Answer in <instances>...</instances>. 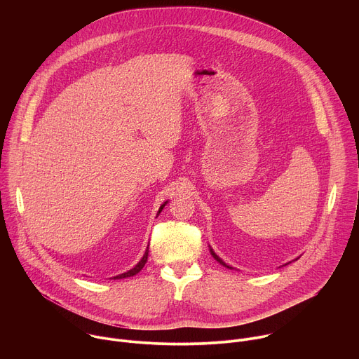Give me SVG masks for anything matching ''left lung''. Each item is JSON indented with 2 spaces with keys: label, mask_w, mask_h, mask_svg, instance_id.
<instances>
[{
  "label": "left lung",
  "mask_w": 359,
  "mask_h": 359,
  "mask_svg": "<svg viewBox=\"0 0 359 359\" xmlns=\"http://www.w3.org/2000/svg\"><path fill=\"white\" fill-rule=\"evenodd\" d=\"M210 252H212L213 257H215V259H216V260H217V262H219L222 266H226V267H229V266H227V264H226V263H224V262H223V260L219 257V255H217V254H216V252H215L212 248H210ZM229 269H231V267H229Z\"/></svg>",
  "instance_id": "left-lung-1"
}]
</instances>
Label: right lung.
Wrapping results in <instances>:
<instances>
[{
    "mask_svg": "<svg viewBox=\"0 0 359 359\" xmlns=\"http://www.w3.org/2000/svg\"><path fill=\"white\" fill-rule=\"evenodd\" d=\"M166 204V203H165ZM165 204H162L161 206V209H159V213L162 212V209L165 208ZM147 254H149V248H146V251H144V255L142 257V260L132 269V270H129V271H126V273H123V274H121V276H116L115 278H128V277H132V276H135V274H137L143 267H144V264H146V262H147Z\"/></svg>",
    "mask_w": 359,
    "mask_h": 359,
    "instance_id": "right-lung-1",
    "label": "right lung"
}]
</instances>
